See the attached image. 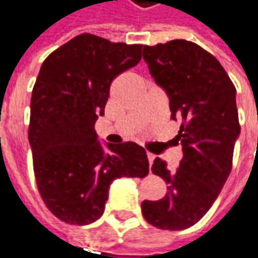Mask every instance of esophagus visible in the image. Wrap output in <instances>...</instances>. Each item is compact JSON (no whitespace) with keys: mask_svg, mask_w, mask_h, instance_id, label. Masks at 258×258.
Returning a JSON list of instances; mask_svg holds the SVG:
<instances>
[{"mask_svg":"<svg viewBox=\"0 0 258 258\" xmlns=\"http://www.w3.org/2000/svg\"><path fill=\"white\" fill-rule=\"evenodd\" d=\"M147 157H148L149 165H152V162H154V160H155V155H154V154H151V152H148V154H147Z\"/></svg>","mask_w":258,"mask_h":258,"instance_id":"esophagus-1","label":"esophagus"}]
</instances>
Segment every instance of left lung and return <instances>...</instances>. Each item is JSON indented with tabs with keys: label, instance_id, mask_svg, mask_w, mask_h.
I'll return each instance as SVG.
<instances>
[{
	"label": "left lung",
	"instance_id": "8db88e82",
	"mask_svg": "<svg viewBox=\"0 0 258 258\" xmlns=\"http://www.w3.org/2000/svg\"><path fill=\"white\" fill-rule=\"evenodd\" d=\"M144 60L170 100L171 119L180 122L175 139L183 158L175 170L155 158L151 170L164 178L168 193L144 200L142 215L160 229L180 231L211 209L231 173L239 136L237 91L218 59L193 42L144 46Z\"/></svg>",
	"mask_w": 258,
	"mask_h": 258
}]
</instances>
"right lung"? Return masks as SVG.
Here are the masks:
<instances>
[{"label":"right lung","instance_id":"obj_1","mask_svg":"<svg viewBox=\"0 0 258 258\" xmlns=\"http://www.w3.org/2000/svg\"><path fill=\"white\" fill-rule=\"evenodd\" d=\"M142 45L111 43L80 34L52 52L39 71L30 101L29 142L39 193L60 221H97L120 177L144 178L147 152L135 142L98 141L94 124L104 114L111 81L139 63Z\"/></svg>","mask_w":258,"mask_h":258}]
</instances>
